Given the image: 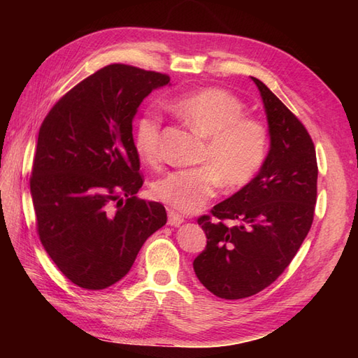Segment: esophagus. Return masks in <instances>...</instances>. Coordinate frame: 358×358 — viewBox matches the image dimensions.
<instances>
[{"instance_id":"1","label":"esophagus","mask_w":358,"mask_h":358,"mask_svg":"<svg viewBox=\"0 0 358 358\" xmlns=\"http://www.w3.org/2000/svg\"><path fill=\"white\" fill-rule=\"evenodd\" d=\"M167 217H169V218H167V223H169L171 226H180L181 223L185 222L183 217L177 214V212H172V210L169 212V214H167Z\"/></svg>"}]
</instances>
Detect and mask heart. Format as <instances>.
<instances>
[{"label": "heart", "instance_id": "1", "mask_svg": "<svg viewBox=\"0 0 358 358\" xmlns=\"http://www.w3.org/2000/svg\"><path fill=\"white\" fill-rule=\"evenodd\" d=\"M171 109L206 140L204 166L164 175L152 186L158 201L183 214L200 210L222 185L227 191L248 186L268 157L269 132L262 120L245 115V103L229 90L204 87L175 96ZM134 144L144 163L162 162V118L144 112L136 120Z\"/></svg>", "mask_w": 358, "mask_h": 358}]
</instances>
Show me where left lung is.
I'll return each mask as SVG.
<instances>
[{
  "instance_id": "left-lung-1",
  "label": "left lung",
  "mask_w": 358,
  "mask_h": 358,
  "mask_svg": "<svg viewBox=\"0 0 358 358\" xmlns=\"http://www.w3.org/2000/svg\"><path fill=\"white\" fill-rule=\"evenodd\" d=\"M252 80L268 117L271 150L248 186L196 220L208 245L194 271L224 300L255 295L285 272L313 226L317 203L318 166L308 129L263 81Z\"/></svg>"
}]
</instances>
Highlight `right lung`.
<instances>
[{"label":"right lung","mask_w":358,"mask_h":358,"mask_svg":"<svg viewBox=\"0 0 358 358\" xmlns=\"http://www.w3.org/2000/svg\"><path fill=\"white\" fill-rule=\"evenodd\" d=\"M166 73L109 64L53 104L38 134L30 175L36 232L73 285L109 287L132 268L167 222L162 203L136 199L143 186L132 120Z\"/></svg>","instance_id":"obj_1"}]
</instances>
